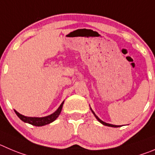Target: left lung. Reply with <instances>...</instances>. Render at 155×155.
<instances>
[{"instance_id": "obj_1", "label": "left lung", "mask_w": 155, "mask_h": 155, "mask_svg": "<svg viewBox=\"0 0 155 155\" xmlns=\"http://www.w3.org/2000/svg\"><path fill=\"white\" fill-rule=\"evenodd\" d=\"M91 111H92V113H94V116H95V117H96V119H97V120H98L99 122H100V123H102L103 125H104V126H110V127H120V126H116V125H112V124H110V123H105V122H104V121H102V120H101V119H99V117H98V116H97V115H96L95 113H94V112L93 111V110H92V109H91Z\"/></svg>"}]
</instances>
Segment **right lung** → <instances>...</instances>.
I'll use <instances>...</instances> for the list:
<instances>
[{
	"label": "right lung",
	"mask_w": 155,
	"mask_h": 155,
	"mask_svg": "<svg viewBox=\"0 0 155 155\" xmlns=\"http://www.w3.org/2000/svg\"><path fill=\"white\" fill-rule=\"evenodd\" d=\"M63 104H64V101L61 103V104L60 105V107H58V110H57L56 111L54 112V113H53L52 114L49 115V116H45V117H28V116H23V115L20 114V113H19L18 112L16 111V110H14V111H15L17 116H18L22 121H23L24 123H29V124L32 125V126H42L52 123L53 121H54L57 118H58V116H59L60 113H61V109H62L63 107Z\"/></svg>",
	"instance_id": "add662e5"
}]
</instances>
